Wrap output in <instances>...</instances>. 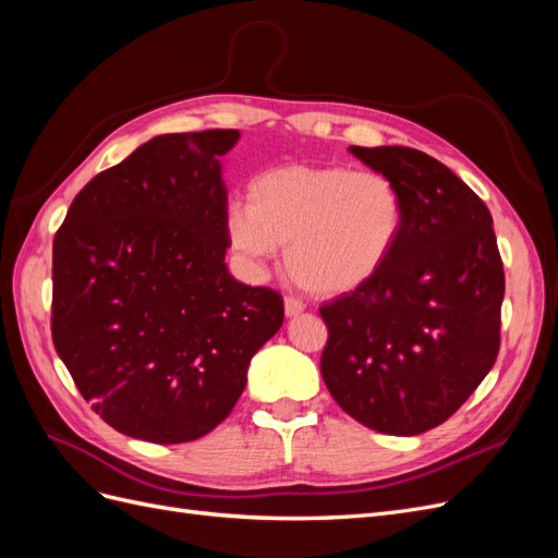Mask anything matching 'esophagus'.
<instances>
[{
	"label": "esophagus",
	"instance_id": "esophagus-1",
	"mask_svg": "<svg viewBox=\"0 0 558 558\" xmlns=\"http://www.w3.org/2000/svg\"><path fill=\"white\" fill-rule=\"evenodd\" d=\"M283 312H286V316H289V318H295V316H300L302 312H305V305H302V302L295 300V298H286L283 300Z\"/></svg>",
	"mask_w": 558,
	"mask_h": 558
}]
</instances>
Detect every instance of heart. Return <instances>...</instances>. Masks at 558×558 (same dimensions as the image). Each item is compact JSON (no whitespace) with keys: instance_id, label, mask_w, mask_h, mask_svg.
<instances>
[{"instance_id":"obj_1","label":"heart","mask_w":558,"mask_h":558,"mask_svg":"<svg viewBox=\"0 0 558 558\" xmlns=\"http://www.w3.org/2000/svg\"><path fill=\"white\" fill-rule=\"evenodd\" d=\"M404 230V199L379 172L344 165H281L253 177L246 205L226 211L230 246L248 263L286 246L293 281L316 298H344L391 263Z\"/></svg>"}]
</instances>
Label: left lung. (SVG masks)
<instances>
[{"instance_id": "1", "label": "left lung", "mask_w": 558, "mask_h": 558, "mask_svg": "<svg viewBox=\"0 0 558 558\" xmlns=\"http://www.w3.org/2000/svg\"><path fill=\"white\" fill-rule=\"evenodd\" d=\"M404 199L391 263L320 310V377L340 408L386 435L447 421L494 367L505 275L494 218L447 165L408 146H349Z\"/></svg>"}]
</instances>
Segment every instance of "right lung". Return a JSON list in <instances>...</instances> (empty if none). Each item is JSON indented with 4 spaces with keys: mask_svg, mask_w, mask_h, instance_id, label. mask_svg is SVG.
<instances>
[{
    "mask_svg": "<svg viewBox=\"0 0 558 558\" xmlns=\"http://www.w3.org/2000/svg\"><path fill=\"white\" fill-rule=\"evenodd\" d=\"M238 130L160 134L74 202L53 240V344L111 428L156 445L214 430L283 324L228 272L221 156Z\"/></svg>",
    "mask_w": 558,
    "mask_h": 558,
    "instance_id": "1",
    "label": "right lung"
}]
</instances>
